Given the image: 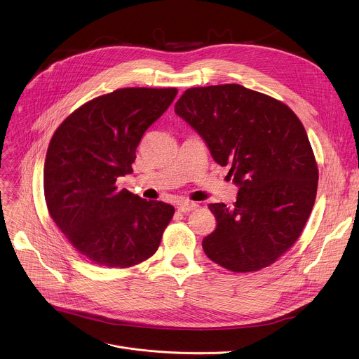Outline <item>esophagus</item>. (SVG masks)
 Listing matches in <instances>:
<instances>
[{"label":"esophagus","mask_w":359,"mask_h":359,"mask_svg":"<svg viewBox=\"0 0 359 359\" xmlns=\"http://www.w3.org/2000/svg\"><path fill=\"white\" fill-rule=\"evenodd\" d=\"M196 208H198V203H196V202H189V201L180 202V203L177 205V210L182 212V213H189V212L195 210Z\"/></svg>","instance_id":"obj_1"}]
</instances>
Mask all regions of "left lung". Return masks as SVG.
I'll use <instances>...</instances> for the list:
<instances>
[{"label": "left lung", "mask_w": 359, "mask_h": 359, "mask_svg": "<svg viewBox=\"0 0 359 359\" xmlns=\"http://www.w3.org/2000/svg\"><path fill=\"white\" fill-rule=\"evenodd\" d=\"M175 112L215 161L231 165L228 176L240 187L232 208L209 205L217 228L203 238L205 254L235 273L271 266L297 241L318 192V164L300 119L236 83L190 88Z\"/></svg>", "instance_id": "left-lung-1"}]
</instances>
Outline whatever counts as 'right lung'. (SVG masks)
<instances>
[{
    "label": "right lung",
    "instance_id": "obj_1",
    "mask_svg": "<svg viewBox=\"0 0 359 359\" xmlns=\"http://www.w3.org/2000/svg\"><path fill=\"white\" fill-rule=\"evenodd\" d=\"M176 88H123L72 112L55 131L44 161V198L67 241L93 264L127 269L158 248L175 208L115 186L133 173L147 128Z\"/></svg>",
    "mask_w": 359,
    "mask_h": 359
}]
</instances>
